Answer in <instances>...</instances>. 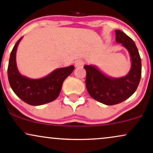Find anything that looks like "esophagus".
Returning a JSON list of instances; mask_svg holds the SVG:
<instances>
[{"mask_svg": "<svg viewBox=\"0 0 153 153\" xmlns=\"http://www.w3.org/2000/svg\"><path fill=\"white\" fill-rule=\"evenodd\" d=\"M84 65V61L82 60H80V59H78V60H75V66L76 68H80L82 67Z\"/></svg>", "mask_w": 153, "mask_h": 153, "instance_id": "1", "label": "esophagus"}]
</instances>
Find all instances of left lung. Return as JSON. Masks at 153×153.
I'll list each match as a JSON object with an SVG mask.
<instances>
[{"instance_id": "8db88e82", "label": "left lung", "mask_w": 153, "mask_h": 153, "mask_svg": "<svg viewBox=\"0 0 153 153\" xmlns=\"http://www.w3.org/2000/svg\"><path fill=\"white\" fill-rule=\"evenodd\" d=\"M117 43L128 50L132 65L128 74L122 78L107 76L95 65H85V85L88 92L93 99L107 105L120 103L135 93L141 78V59L135 43L123 31H115Z\"/></svg>"}]
</instances>
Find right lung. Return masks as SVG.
Wrapping results in <instances>:
<instances>
[{
    "label": "right lung",
    "instance_id": "obj_1",
    "mask_svg": "<svg viewBox=\"0 0 153 153\" xmlns=\"http://www.w3.org/2000/svg\"><path fill=\"white\" fill-rule=\"evenodd\" d=\"M23 37L15 44L10 53L8 67L9 83L22 100L30 105H40L56 100L61 91L65 79L71 74L74 66L55 70L43 78L31 79L21 75L16 65V51Z\"/></svg>",
    "mask_w": 153,
    "mask_h": 153
}]
</instances>
